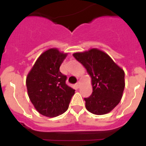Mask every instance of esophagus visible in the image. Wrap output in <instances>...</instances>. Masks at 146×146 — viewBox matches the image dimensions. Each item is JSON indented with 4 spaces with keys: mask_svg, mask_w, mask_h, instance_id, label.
Instances as JSON below:
<instances>
[{
    "mask_svg": "<svg viewBox=\"0 0 146 146\" xmlns=\"http://www.w3.org/2000/svg\"><path fill=\"white\" fill-rule=\"evenodd\" d=\"M76 86L79 88V87H80V82H79V81H78V82L76 83Z\"/></svg>",
    "mask_w": 146,
    "mask_h": 146,
    "instance_id": "obj_1",
    "label": "esophagus"
}]
</instances>
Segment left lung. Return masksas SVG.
Segmentation results:
<instances>
[{
  "instance_id": "obj_1",
  "label": "left lung",
  "mask_w": 146,
  "mask_h": 146,
  "mask_svg": "<svg viewBox=\"0 0 146 146\" xmlns=\"http://www.w3.org/2000/svg\"><path fill=\"white\" fill-rule=\"evenodd\" d=\"M73 57L85 66L92 78V93L84 98L86 109L97 115L109 113L122 98L124 71L106 53L98 49L75 53Z\"/></svg>"
}]
</instances>
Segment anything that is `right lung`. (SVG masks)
Here are the masks:
<instances>
[{
    "instance_id": "add662e5",
    "label": "right lung",
    "mask_w": 146,
    "mask_h": 146,
    "mask_svg": "<svg viewBox=\"0 0 146 146\" xmlns=\"http://www.w3.org/2000/svg\"><path fill=\"white\" fill-rule=\"evenodd\" d=\"M67 54L50 48L40 55L26 77L28 96L41 114L54 117L68 109L75 90L66 83L60 66Z\"/></svg>"
}]
</instances>
